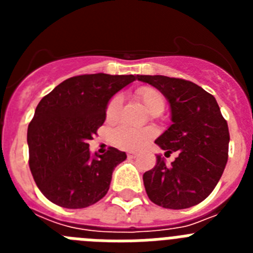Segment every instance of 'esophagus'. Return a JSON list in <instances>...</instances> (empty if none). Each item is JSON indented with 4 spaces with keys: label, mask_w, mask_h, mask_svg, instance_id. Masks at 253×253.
Instances as JSON below:
<instances>
[{
    "label": "esophagus",
    "mask_w": 253,
    "mask_h": 253,
    "mask_svg": "<svg viewBox=\"0 0 253 253\" xmlns=\"http://www.w3.org/2000/svg\"><path fill=\"white\" fill-rule=\"evenodd\" d=\"M135 157H137V154L133 153V152H129V153H128V158H130V160H131V158H135Z\"/></svg>",
    "instance_id": "obj_1"
}]
</instances>
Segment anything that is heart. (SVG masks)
<instances>
[{"label":"heart","mask_w":253,"mask_h":253,"mask_svg":"<svg viewBox=\"0 0 253 253\" xmlns=\"http://www.w3.org/2000/svg\"><path fill=\"white\" fill-rule=\"evenodd\" d=\"M135 99L146 107L151 115H160L165 109L166 100L165 96L160 90L151 86H142L135 91ZM120 106H122V96L115 95L107 102L106 110H105V116L107 122H114L116 116L119 114ZM153 128H142L134 129L129 126H118L115 130L111 133V142L116 147L126 151H138L142 147H144L152 138L154 137Z\"/></svg>","instance_id":"heart-1"}]
</instances>
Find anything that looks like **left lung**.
Instances as JSON below:
<instances>
[{
  "instance_id": "obj_1",
  "label": "left lung",
  "mask_w": 253,
  "mask_h": 253,
  "mask_svg": "<svg viewBox=\"0 0 253 253\" xmlns=\"http://www.w3.org/2000/svg\"><path fill=\"white\" fill-rule=\"evenodd\" d=\"M166 97L169 125L156 144L178 157L167 166L157 156L154 169L143 175L151 202L167 209L202 203L216 186L228 161L229 130L215 97L194 82L166 76H137Z\"/></svg>"
}]
</instances>
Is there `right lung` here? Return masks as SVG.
I'll use <instances>...</instances> for the list:
<instances>
[{
  "instance_id": "1",
  "label": "right lung",
  "mask_w": 253,
  "mask_h": 253,
  "mask_svg": "<svg viewBox=\"0 0 253 253\" xmlns=\"http://www.w3.org/2000/svg\"><path fill=\"white\" fill-rule=\"evenodd\" d=\"M135 80L133 75L76 76L40 100L28 128L29 166L51 203L81 209L106 195L114 169L126 154L110 147L92 157L88 140L104 124L109 100Z\"/></svg>"
}]
</instances>
